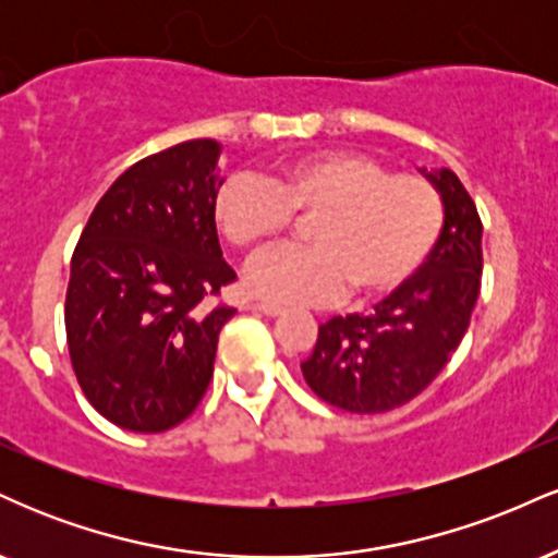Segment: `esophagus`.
Segmentation results:
<instances>
[{
    "label": "esophagus",
    "instance_id": "esophagus-1",
    "mask_svg": "<svg viewBox=\"0 0 558 558\" xmlns=\"http://www.w3.org/2000/svg\"><path fill=\"white\" fill-rule=\"evenodd\" d=\"M248 310L262 312V315H267V317H278V315H283V306H280V304H272V301H252V304H248Z\"/></svg>",
    "mask_w": 558,
    "mask_h": 558
}]
</instances>
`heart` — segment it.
Masks as SVG:
<instances>
[{"label": "heart", "mask_w": 558, "mask_h": 558, "mask_svg": "<svg viewBox=\"0 0 558 558\" xmlns=\"http://www.w3.org/2000/svg\"><path fill=\"white\" fill-rule=\"evenodd\" d=\"M306 222L304 248H278L246 272L257 296L317 304L341 296L373 299L396 291L433 252L444 202L422 175L390 170L356 151H319L270 178L235 172L217 189L215 220L235 248L257 254Z\"/></svg>", "instance_id": "1"}]
</instances>
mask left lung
<instances>
[{
	"label": "left lung",
	"instance_id": "8db88e82",
	"mask_svg": "<svg viewBox=\"0 0 558 558\" xmlns=\"http://www.w3.org/2000/svg\"><path fill=\"white\" fill-rule=\"evenodd\" d=\"M444 202V228L409 280L373 310L319 325L301 362L310 388L330 407L380 414L412 401L438 377L470 328L483 275V222L448 168L425 170Z\"/></svg>",
	"mask_w": 558,
	"mask_h": 558
}]
</instances>
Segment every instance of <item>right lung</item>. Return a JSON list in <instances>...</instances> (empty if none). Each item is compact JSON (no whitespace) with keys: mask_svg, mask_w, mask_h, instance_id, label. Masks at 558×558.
I'll list each match as a JSON object with an SVG mask.
<instances>
[{"mask_svg":"<svg viewBox=\"0 0 558 558\" xmlns=\"http://www.w3.org/2000/svg\"><path fill=\"white\" fill-rule=\"evenodd\" d=\"M222 146L194 138L131 165L99 198L70 262V362L112 425L162 433L209 386L233 306H209L233 267L222 259L215 196Z\"/></svg>","mask_w":558,"mask_h":558,"instance_id":"obj_1","label":"right lung"}]
</instances>
